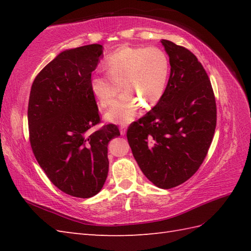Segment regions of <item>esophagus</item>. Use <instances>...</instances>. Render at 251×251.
<instances>
[{
  "label": "esophagus",
  "mask_w": 251,
  "mask_h": 251,
  "mask_svg": "<svg viewBox=\"0 0 251 251\" xmlns=\"http://www.w3.org/2000/svg\"><path fill=\"white\" fill-rule=\"evenodd\" d=\"M120 129H121V135L124 136L126 134V130H127V125L126 124H122Z\"/></svg>",
  "instance_id": "esophagus-1"
}]
</instances>
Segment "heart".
<instances>
[{
  "label": "heart",
  "mask_w": 251,
  "mask_h": 251,
  "mask_svg": "<svg viewBox=\"0 0 251 251\" xmlns=\"http://www.w3.org/2000/svg\"><path fill=\"white\" fill-rule=\"evenodd\" d=\"M106 74L90 77V90L101 106L114 102L122 88L124 94L106 112V120L117 124L132 121L139 106L150 109L158 103L166 88L169 60L157 47H121L105 58Z\"/></svg>",
  "instance_id": "b5f03b06"
}]
</instances>
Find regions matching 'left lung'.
<instances>
[{
	"instance_id": "left-lung-1",
	"label": "left lung",
	"mask_w": 251,
	"mask_h": 251,
	"mask_svg": "<svg viewBox=\"0 0 251 251\" xmlns=\"http://www.w3.org/2000/svg\"><path fill=\"white\" fill-rule=\"evenodd\" d=\"M170 63L162 99L127 130L132 155L143 175L161 189L185 182L207 155L217 124L214 90L194 54L161 41Z\"/></svg>"
}]
</instances>
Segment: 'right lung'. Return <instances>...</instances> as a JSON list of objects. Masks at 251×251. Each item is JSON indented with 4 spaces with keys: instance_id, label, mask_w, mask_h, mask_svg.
<instances>
[{
    "instance_id": "1",
    "label": "right lung",
    "mask_w": 251,
    "mask_h": 251,
    "mask_svg": "<svg viewBox=\"0 0 251 251\" xmlns=\"http://www.w3.org/2000/svg\"><path fill=\"white\" fill-rule=\"evenodd\" d=\"M102 56L100 44L61 51L37 74L29 98L30 143L37 163L58 189L81 199L102 189L108 145L120 136L113 124L88 132L100 122L89 82Z\"/></svg>"
}]
</instances>
